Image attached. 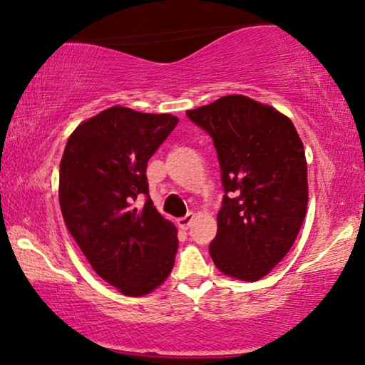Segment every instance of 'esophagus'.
Listing matches in <instances>:
<instances>
[{
	"mask_svg": "<svg viewBox=\"0 0 365 365\" xmlns=\"http://www.w3.org/2000/svg\"><path fill=\"white\" fill-rule=\"evenodd\" d=\"M193 220H195V215L193 213H188V215H185L183 218L178 220L177 223H178V227H180L182 230H188L190 227H192Z\"/></svg>",
	"mask_w": 365,
	"mask_h": 365,
	"instance_id": "obj_1",
	"label": "esophagus"
}]
</instances>
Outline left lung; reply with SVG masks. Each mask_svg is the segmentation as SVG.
I'll list each match as a JSON object with an SVG mask.
<instances>
[{
	"mask_svg": "<svg viewBox=\"0 0 365 365\" xmlns=\"http://www.w3.org/2000/svg\"><path fill=\"white\" fill-rule=\"evenodd\" d=\"M212 137L225 190L210 256L222 273L258 281L294 243L307 208L304 147L292 122L245 96L187 110Z\"/></svg>",
	"mask_w": 365,
	"mask_h": 365,
	"instance_id": "left-lung-1",
	"label": "left lung"
}]
</instances>
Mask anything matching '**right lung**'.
Masks as SVG:
<instances>
[{"mask_svg":"<svg viewBox=\"0 0 365 365\" xmlns=\"http://www.w3.org/2000/svg\"><path fill=\"white\" fill-rule=\"evenodd\" d=\"M170 114L114 106L66 143L59 205L66 227L102 279L125 296L160 286L175 264L177 228L148 197L147 162L175 129ZM146 197L142 209L133 205Z\"/></svg>","mask_w":365,"mask_h":365,"instance_id":"obj_1","label":"right lung"}]
</instances>
